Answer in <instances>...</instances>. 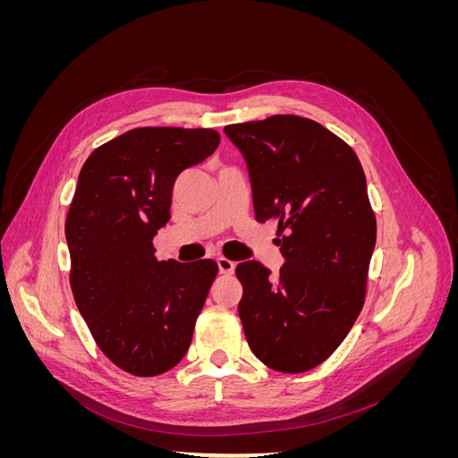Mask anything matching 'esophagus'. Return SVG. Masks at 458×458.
<instances>
[{
  "instance_id": "obj_1",
  "label": "esophagus",
  "mask_w": 458,
  "mask_h": 458,
  "mask_svg": "<svg viewBox=\"0 0 458 458\" xmlns=\"http://www.w3.org/2000/svg\"><path fill=\"white\" fill-rule=\"evenodd\" d=\"M217 267L221 275H233L234 267H237V263L227 259V258H217Z\"/></svg>"
}]
</instances>
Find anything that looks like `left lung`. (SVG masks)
Returning <instances> with one entry per match:
<instances>
[{"label":"left lung","mask_w":458,"mask_h":458,"mask_svg":"<svg viewBox=\"0 0 458 458\" xmlns=\"http://www.w3.org/2000/svg\"><path fill=\"white\" fill-rule=\"evenodd\" d=\"M248 165L259 224L279 221V275L237 266L239 315L252 353L279 372L321 365L348 336L367 294L377 217L353 148L294 114L231 123Z\"/></svg>","instance_id":"1"}]
</instances>
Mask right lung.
Wrapping results in <instances>:
<instances>
[{"label":"right lung","instance_id":"add662e5","mask_svg":"<svg viewBox=\"0 0 458 458\" xmlns=\"http://www.w3.org/2000/svg\"><path fill=\"white\" fill-rule=\"evenodd\" d=\"M219 145L216 130L135 128L81 165L64 234L71 286L101 352L133 377H157L187 353L217 263L157 259L177 177Z\"/></svg>","mask_w":458,"mask_h":458}]
</instances>
